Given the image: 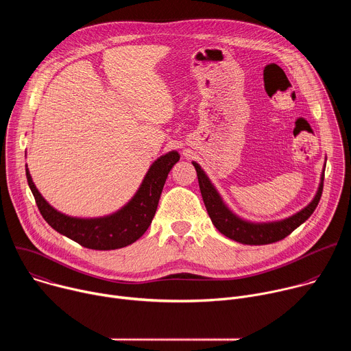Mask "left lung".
Masks as SVG:
<instances>
[{
	"label": "left lung",
	"mask_w": 351,
	"mask_h": 351,
	"mask_svg": "<svg viewBox=\"0 0 351 351\" xmlns=\"http://www.w3.org/2000/svg\"><path fill=\"white\" fill-rule=\"evenodd\" d=\"M195 168L199 191H202L204 204L207 208V213L214 223V226L226 237L239 241L241 244H252V245H261V244H269L279 241L289 236L294 229H297L303 222H306L311 214L315 211L324 189V172L321 175V182L318 191L313 202L304 207L302 211L295 213L294 215L285 218L282 221H274V222H250L244 221L236 214H233L228 206L223 203L222 197L211 183L210 178L206 175V172L202 169L197 162H191Z\"/></svg>",
	"instance_id": "left-lung-1"
}]
</instances>
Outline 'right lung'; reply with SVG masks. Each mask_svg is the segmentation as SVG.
Returning <instances> with one entry per match:
<instances>
[{
  "mask_svg": "<svg viewBox=\"0 0 351 351\" xmlns=\"http://www.w3.org/2000/svg\"><path fill=\"white\" fill-rule=\"evenodd\" d=\"M179 158L178 152L161 156L149 167L130 202L117 213L99 218H75L57 211L36 189L27 165L26 178L40 214L54 230L86 248L117 250L134 243L152 225L168 173Z\"/></svg>",
  "mask_w": 351,
  "mask_h": 351,
  "instance_id": "add662e5",
  "label": "right lung"
}]
</instances>
